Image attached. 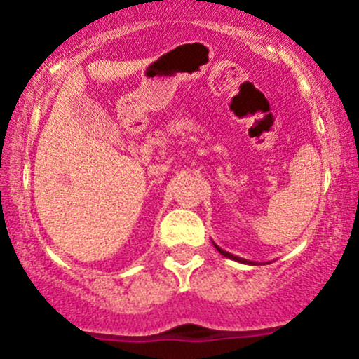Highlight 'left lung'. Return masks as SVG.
Returning <instances> with one entry per match:
<instances>
[{"label": "left lung", "instance_id": "left-lung-1", "mask_svg": "<svg viewBox=\"0 0 359 359\" xmlns=\"http://www.w3.org/2000/svg\"><path fill=\"white\" fill-rule=\"evenodd\" d=\"M213 245H215V243H213ZM215 248L217 250H219V253H222V255L224 257H227V259H233V260H238V262H248V260H245V259H241V257H236V255H233V253H229V252H226V250H222V248H220V247H217V245H215ZM248 264H252V262H248Z\"/></svg>", "mask_w": 359, "mask_h": 359}]
</instances>
